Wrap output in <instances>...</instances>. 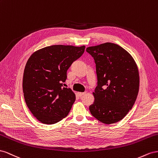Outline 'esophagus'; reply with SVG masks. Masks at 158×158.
<instances>
[{
	"mask_svg": "<svg viewBox=\"0 0 158 158\" xmlns=\"http://www.w3.org/2000/svg\"><path fill=\"white\" fill-rule=\"evenodd\" d=\"M85 93H81V92H79V93H77L78 95H79V97H81V96H83V94H85Z\"/></svg>",
	"mask_w": 158,
	"mask_h": 158,
	"instance_id": "esophagus-1",
	"label": "esophagus"
}]
</instances>
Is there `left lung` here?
<instances>
[{
	"label": "left lung",
	"instance_id": "obj_1",
	"mask_svg": "<svg viewBox=\"0 0 158 158\" xmlns=\"http://www.w3.org/2000/svg\"><path fill=\"white\" fill-rule=\"evenodd\" d=\"M86 51L96 64L97 86L93 93L91 114L101 123L119 122L128 114L136 100L139 76L134 58L124 48L106 42L88 47Z\"/></svg>",
	"mask_w": 158,
	"mask_h": 158
}]
</instances>
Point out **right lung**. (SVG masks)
Masks as SVG:
<instances>
[{
	"mask_svg": "<svg viewBox=\"0 0 158 158\" xmlns=\"http://www.w3.org/2000/svg\"><path fill=\"white\" fill-rule=\"evenodd\" d=\"M85 48L53 45L35 51L27 61L22 81L24 97L31 114L42 123H57L69 114L75 94L64 87L67 71Z\"/></svg>",
	"mask_w": 158,
	"mask_h": 158,
	"instance_id": "right-lung-1",
	"label": "right lung"
}]
</instances>
